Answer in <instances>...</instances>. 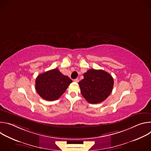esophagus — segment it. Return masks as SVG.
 Masks as SVG:
<instances>
[{
    "label": "esophagus",
    "mask_w": 151,
    "mask_h": 151,
    "mask_svg": "<svg viewBox=\"0 0 151 151\" xmlns=\"http://www.w3.org/2000/svg\"><path fill=\"white\" fill-rule=\"evenodd\" d=\"M74 82H79V79H78V78H76V79H74Z\"/></svg>",
    "instance_id": "1"
}]
</instances>
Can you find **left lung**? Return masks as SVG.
Here are the masks:
<instances>
[{
  "label": "left lung",
  "instance_id": "1",
  "mask_svg": "<svg viewBox=\"0 0 151 151\" xmlns=\"http://www.w3.org/2000/svg\"><path fill=\"white\" fill-rule=\"evenodd\" d=\"M82 96L88 103L97 104L103 101L112 93L114 79L103 70L89 69L78 83Z\"/></svg>",
  "mask_w": 151,
  "mask_h": 151
}]
</instances>
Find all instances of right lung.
Here are the masks:
<instances>
[{
	"label": "right lung",
	"mask_w": 151,
	"mask_h": 151,
	"mask_svg": "<svg viewBox=\"0 0 151 151\" xmlns=\"http://www.w3.org/2000/svg\"><path fill=\"white\" fill-rule=\"evenodd\" d=\"M72 81L55 68L37 76L35 88L38 94L47 101L57 100L68 88Z\"/></svg>",
	"instance_id": "add662e5"
}]
</instances>
